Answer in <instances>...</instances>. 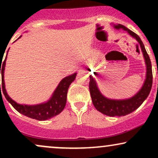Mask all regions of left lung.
Returning a JSON list of instances; mask_svg holds the SVG:
<instances>
[{"label":"left lung","instance_id":"obj_1","mask_svg":"<svg viewBox=\"0 0 158 158\" xmlns=\"http://www.w3.org/2000/svg\"><path fill=\"white\" fill-rule=\"evenodd\" d=\"M114 27L116 30L122 29L126 31L139 43L141 50H142L145 63H146V79L139 91L133 97L128 98V99H113L105 97L99 90L97 81L91 75L90 76L89 89L92 102L96 109L105 115L109 116V117H115V116L122 117V116H126L127 114L135 111L148 97L152 86V70L149 56L145 49L144 44L141 41L140 38L137 34L122 24H114Z\"/></svg>","mask_w":158,"mask_h":158}]
</instances>
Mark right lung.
Listing matches in <instances>:
<instances>
[{
	"instance_id": "add662e5",
	"label": "right lung",
	"mask_w": 158,
	"mask_h": 158,
	"mask_svg": "<svg viewBox=\"0 0 158 158\" xmlns=\"http://www.w3.org/2000/svg\"><path fill=\"white\" fill-rule=\"evenodd\" d=\"M21 37V35L19 39ZM8 51H7L4 61H0V74L1 73V79H2V83L0 84V90L1 87L2 89L1 90H1H2L6 100L13 106V108L17 111H19L20 114L27 116L30 118L35 119L40 121L47 120V119L52 118V117L60 114L64 108L65 105H66L67 94H68L69 86L75 80L77 73H74L61 79L59 84L58 85L57 88L52 93L51 97L47 102L37 105H32V106L19 104L13 99H11L10 96L7 94L6 88H5L4 70Z\"/></svg>"
}]
</instances>
